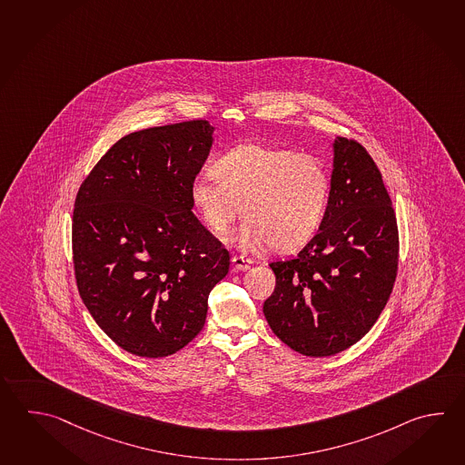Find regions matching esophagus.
<instances>
[{
    "label": "esophagus",
    "mask_w": 465,
    "mask_h": 465,
    "mask_svg": "<svg viewBox=\"0 0 465 465\" xmlns=\"http://www.w3.org/2000/svg\"><path fill=\"white\" fill-rule=\"evenodd\" d=\"M252 263L253 262L250 258H245V256H232V265H233L235 272H247Z\"/></svg>",
    "instance_id": "esophagus-1"
}]
</instances>
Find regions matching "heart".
<instances>
[{
  "label": "heart",
  "mask_w": 465,
  "mask_h": 465,
  "mask_svg": "<svg viewBox=\"0 0 465 465\" xmlns=\"http://www.w3.org/2000/svg\"><path fill=\"white\" fill-rule=\"evenodd\" d=\"M331 182L316 155L242 143L223 153L213 171L190 183V200L203 223L225 235L238 215L243 248L292 253L316 235L328 209Z\"/></svg>",
  "instance_id": "1"
}]
</instances>
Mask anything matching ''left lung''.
<instances>
[{"label":"left lung","instance_id":"1","mask_svg":"<svg viewBox=\"0 0 465 465\" xmlns=\"http://www.w3.org/2000/svg\"><path fill=\"white\" fill-rule=\"evenodd\" d=\"M398 253L396 215L378 165L361 143L336 137L318 233L293 260L270 263L276 286L263 313L272 331L304 356L348 350L388 303Z\"/></svg>","mask_w":465,"mask_h":465}]
</instances>
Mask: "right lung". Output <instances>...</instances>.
Returning <instances> with one entry per match:
<instances>
[{
	"mask_svg": "<svg viewBox=\"0 0 465 465\" xmlns=\"http://www.w3.org/2000/svg\"><path fill=\"white\" fill-rule=\"evenodd\" d=\"M213 131L189 121L127 134L77 192V290L99 328L135 356L163 358L189 344L227 276L230 255L190 200Z\"/></svg>",
	"mask_w": 465,
	"mask_h": 465,
	"instance_id": "right-lung-1",
	"label": "right lung"
}]
</instances>
